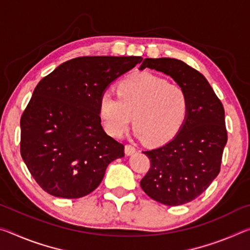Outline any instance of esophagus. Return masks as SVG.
Segmentation results:
<instances>
[{
    "mask_svg": "<svg viewBox=\"0 0 250 250\" xmlns=\"http://www.w3.org/2000/svg\"><path fill=\"white\" fill-rule=\"evenodd\" d=\"M135 151H137V149H135L134 146H132V145H125V152L126 155H132L133 153H135Z\"/></svg>",
    "mask_w": 250,
    "mask_h": 250,
    "instance_id": "esophagus-1",
    "label": "esophagus"
}]
</instances>
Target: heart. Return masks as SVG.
<instances>
[{"label": "heart", "mask_w": 250, "mask_h": 250, "mask_svg": "<svg viewBox=\"0 0 250 250\" xmlns=\"http://www.w3.org/2000/svg\"><path fill=\"white\" fill-rule=\"evenodd\" d=\"M117 95L99 99V116L104 130L121 137L133 116L135 134L149 146H161L180 132L189 111L184 88L150 73L138 74L117 84Z\"/></svg>", "instance_id": "heart-1"}]
</instances>
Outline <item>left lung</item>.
<instances>
[{"mask_svg": "<svg viewBox=\"0 0 250 250\" xmlns=\"http://www.w3.org/2000/svg\"><path fill=\"white\" fill-rule=\"evenodd\" d=\"M170 76L184 88L189 100L188 119L170 142L143 151L149 172L140 182L152 200L177 206L195 200L221 171L227 142L225 111L221 100L200 71L175 58H146L140 69Z\"/></svg>", "mask_w": 250, "mask_h": 250, "instance_id": "left-lung-1", "label": "left lung"}]
</instances>
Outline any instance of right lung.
Listing matches in <instances>:
<instances>
[{"instance_id": "1", "label": "right lung", "mask_w": 250, "mask_h": 250, "mask_svg": "<svg viewBox=\"0 0 250 250\" xmlns=\"http://www.w3.org/2000/svg\"><path fill=\"white\" fill-rule=\"evenodd\" d=\"M140 56H84L41 80L21 118V155L45 192L79 198L98 188L125 146L104 132L99 99Z\"/></svg>"}]
</instances>
